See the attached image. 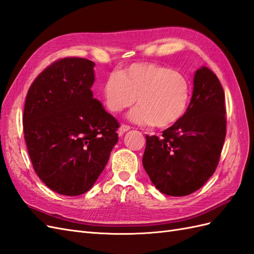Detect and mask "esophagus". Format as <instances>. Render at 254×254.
<instances>
[{
    "mask_svg": "<svg viewBox=\"0 0 254 254\" xmlns=\"http://www.w3.org/2000/svg\"><path fill=\"white\" fill-rule=\"evenodd\" d=\"M129 128H131V127H128L127 125H121L120 127L118 128V133H119V135H123V133L127 132Z\"/></svg>",
    "mask_w": 254,
    "mask_h": 254,
    "instance_id": "esophagus-1",
    "label": "esophagus"
}]
</instances>
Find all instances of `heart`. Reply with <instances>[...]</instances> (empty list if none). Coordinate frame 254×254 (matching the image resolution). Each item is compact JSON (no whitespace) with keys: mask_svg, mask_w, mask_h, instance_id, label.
<instances>
[{"mask_svg":"<svg viewBox=\"0 0 254 254\" xmlns=\"http://www.w3.org/2000/svg\"><path fill=\"white\" fill-rule=\"evenodd\" d=\"M106 107L120 113L138 101L128 114L137 125L167 127L178 122L189 105L190 83L179 73L153 63L133 64L103 83Z\"/></svg>","mask_w":254,"mask_h":254,"instance_id":"obj_1","label":"heart"}]
</instances>
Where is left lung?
<instances>
[{
  "label": "left lung",
  "mask_w": 254,
  "mask_h": 254,
  "mask_svg": "<svg viewBox=\"0 0 254 254\" xmlns=\"http://www.w3.org/2000/svg\"><path fill=\"white\" fill-rule=\"evenodd\" d=\"M225 134L223 88L216 74L201 66L194 74L192 99L183 118L161 137L146 135L142 165L160 192L186 196L216 171Z\"/></svg>",
  "instance_id": "8db88e82"
}]
</instances>
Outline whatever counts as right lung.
Returning <instances> with one entry per match:
<instances>
[{"label": "right lung", "mask_w": 254, "mask_h": 254, "mask_svg": "<svg viewBox=\"0 0 254 254\" xmlns=\"http://www.w3.org/2000/svg\"><path fill=\"white\" fill-rule=\"evenodd\" d=\"M94 62L64 58L45 68L28 91L23 133L37 176L53 191H89L118 142L119 123L93 97Z\"/></svg>", "instance_id": "obj_1"}]
</instances>
